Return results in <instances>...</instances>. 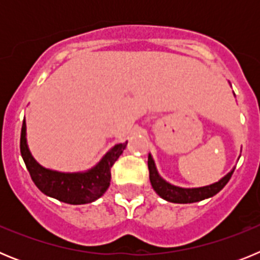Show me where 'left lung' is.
I'll return each instance as SVG.
<instances>
[{"label":"left lung","instance_id":"8db88e82","mask_svg":"<svg viewBox=\"0 0 260 260\" xmlns=\"http://www.w3.org/2000/svg\"><path fill=\"white\" fill-rule=\"evenodd\" d=\"M148 171H150V181L153 190L157 192L162 199L172 203H194V202H201L203 199H207L216 195L220 190L224 187L231 180L234 169H232L226 176H224L219 182H215L212 185L203 186V187H194V189H183L178 186L171 185L165 180H162L160 174L157 173L155 161L152 156L148 155Z\"/></svg>","mask_w":260,"mask_h":260}]
</instances>
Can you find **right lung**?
I'll return each mask as SVG.
<instances>
[{"label":"right lung","instance_id":"1","mask_svg":"<svg viewBox=\"0 0 260 260\" xmlns=\"http://www.w3.org/2000/svg\"><path fill=\"white\" fill-rule=\"evenodd\" d=\"M126 144L127 142L116 144L89 171L78 172V173H61L41 167L32 157L27 146L24 121L20 133V153L34 183L45 195L68 204L91 203L107 191L110 185V168L113 167L117 158L123 152Z\"/></svg>","mask_w":260,"mask_h":260}]
</instances>
